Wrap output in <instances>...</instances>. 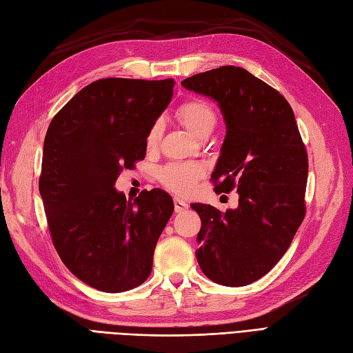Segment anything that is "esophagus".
I'll list each match as a JSON object with an SVG mask.
<instances>
[{
  "instance_id": "esophagus-1",
  "label": "esophagus",
  "mask_w": 353,
  "mask_h": 353,
  "mask_svg": "<svg viewBox=\"0 0 353 353\" xmlns=\"http://www.w3.org/2000/svg\"><path fill=\"white\" fill-rule=\"evenodd\" d=\"M174 205H175V212H183L188 208V203L183 199H179V197H175Z\"/></svg>"
}]
</instances>
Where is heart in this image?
<instances>
[{"label": "heart", "instance_id": "obj_1", "mask_svg": "<svg viewBox=\"0 0 353 353\" xmlns=\"http://www.w3.org/2000/svg\"><path fill=\"white\" fill-rule=\"evenodd\" d=\"M176 118L188 132L196 137H208L217 124V115L210 103L194 99L183 103L176 109ZM161 136V124L154 123L145 137L148 150H156ZM205 170L199 163H169L160 170L159 178L168 190L176 194H188L193 192L196 183L203 176Z\"/></svg>", "mask_w": 353, "mask_h": 353}]
</instances>
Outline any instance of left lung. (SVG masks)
Returning <instances> with one entry per match:
<instances>
[{"label":"left lung","instance_id":"1","mask_svg":"<svg viewBox=\"0 0 353 353\" xmlns=\"http://www.w3.org/2000/svg\"><path fill=\"white\" fill-rule=\"evenodd\" d=\"M216 100L226 123L211 179L216 193L239 194L235 210L193 203L202 226L196 259L223 286H245L274 268L305 216L308 159L294 110L245 68L223 65L181 82Z\"/></svg>","mask_w":353,"mask_h":353}]
</instances>
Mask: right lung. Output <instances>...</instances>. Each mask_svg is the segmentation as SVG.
Returning <instances> with one entry per match:
<instances>
[{"mask_svg":"<svg viewBox=\"0 0 353 353\" xmlns=\"http://www.w3.org/2000/svg\"><path fill=\"white\" fill-rule=\"evenodd\" d=\"M174 79L108 77L82 88L49 124L39 190L55 250L88 286L109 294L150 277L174 212L160 188L127 201L115 181L145 159V137L168 108Z\"/></svg>","mask_w":353,"mask_h":353,"instance_id":"add662e5","label":"right lung"}]
</instances>
